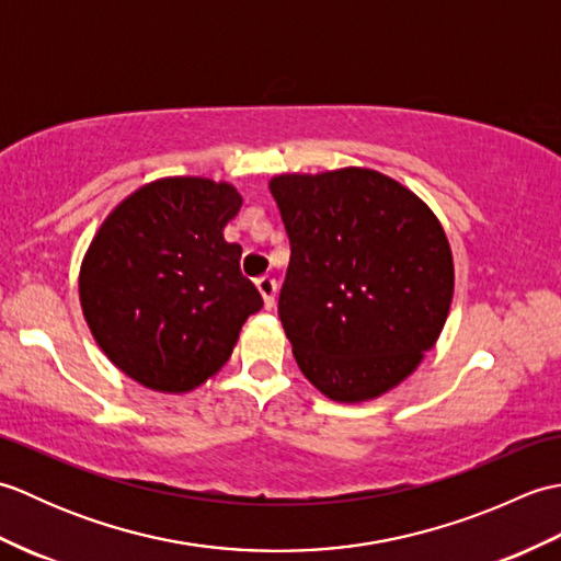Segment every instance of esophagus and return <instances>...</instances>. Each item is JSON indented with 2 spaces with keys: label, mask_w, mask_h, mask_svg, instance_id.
Masks as SVG:
<instances>
[{
  "label": "esophagus",
  "mask_w": 561,
  "mask_h": 561,
  "mask_svg": "<svg viewBox=\"0 0 561 561\" xmlns=\"http://www.w3.org/2000/svg\"><path fill=\"white\" fill-rule=\"evenodd\" d=\"M255 284H257V291L262 296V301H265V308L270 311V308L274 306V294H277V282L265 274V277H260Z\"/></svg>",
  "instance_id": "obj_1"
}]
</instances>
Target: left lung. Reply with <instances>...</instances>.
<instances>
[{
  "instance_id": "8db88e82",
  "label": "left lung",
  "mask_w": 561,
  "mask_h": 561,
  "mask_svg": "<svg viewBox=\"0 0 561 561\" xmlns=\"http://www.w3.org/2000/svg\"><path fill=\"white\" fill-rule=\"evenodd\" d=\"M291 257L279 318L294 359L337 402L383 396L436 344L453 255L434 211L368 169L270 181Z\"/></svg>"
}]
</instances>
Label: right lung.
Returning a JSON list of instances; mask_svg holds the SVG:
<instances>
[{"instance_id": "right-lung-1", "label": "right lung", "mask_w": 561, "mask_h": 561, "mask_svg": "<svg viewBox=\"0 0 561 561\" xmlns=\"http://www.w3.org/2000/svg\"><path fill=\"white\" fill-rule=\"evenodd\" d=\"M243 199L229 183L163 178L103 221L81 262L83 318L105 356L161 392H187L229 362L248 316L262 308L224 241Z\"/></svg>"}]
</instances>
